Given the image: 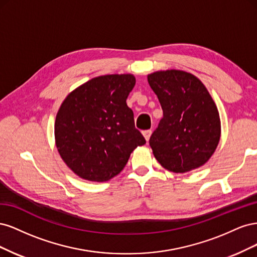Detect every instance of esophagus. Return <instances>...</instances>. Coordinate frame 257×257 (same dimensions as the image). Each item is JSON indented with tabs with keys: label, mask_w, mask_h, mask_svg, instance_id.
Segmentation results:
<instances>
[{
	"label": "esophagus",
	"mask_w": 257,
	"mask_h": 257,
	"mask_svg": "<svg viewBox=\"0 0 257 257\" xmlns=\"http://www.w3.org/2000/svg\"><path fill=\"white\" fill-rule=\"evenodd\" d=\"M143 134H144V136H145V138H146V141L148 142L150 139V136H151V134H152V131L151 130H146V131H144L143 132Z\"/></svg>",
	"instance_id": "34e87169"
}]
</instances>
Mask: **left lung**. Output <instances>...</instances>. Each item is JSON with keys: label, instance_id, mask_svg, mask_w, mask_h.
I'll return each mask as SVG.
<instances>
[{"label": "left lung", "instance_id": "1", "mask_svg": "<svg viewBox=\"0 0 257 257\" xmlns=\"http://www.w3.org/2000/svg\"><path fill=\"white\" fill-rule=\"evenodd\" d=\"M163 118L150 137L160 164L173 173H186L204 165L220 141L219 111L197 77L183 71L148 75Z\"/></svg>", "mask_w": 257, "mask_h": 257}]
</instances>
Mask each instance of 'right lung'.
<instances>
[{"label": "right lung", "mask_w": 257, "mask_h": 257, "mask_svg": "<svg viewBox=\"0 0 257 257\" xmlns=\"http://www.w3.org/2000/svg\"><path fill=\"white\" fill-rule=\"evenodd\" d=\"M133 75H105L83 83L62 103L54 123L58 151L80 178L103 182L118 175L146 139L126 98Z\"/></svg>", "instance_id": "right-lung-1"}]
</instances>
